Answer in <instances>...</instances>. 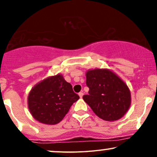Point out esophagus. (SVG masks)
I'll return each instance as SVG.
<instances>
[{
    "label": "esophagus",
    "instance_id": "obj_1",
    "mask_svg": "<svg viewBox=\"0 0 157 157\" xmlns=\"http://www.w3.org/2000/svg\"><path fill=\"white\" fill-rule=\"evenodd\" d=\"M79 96H80V98H82V96H83V92H82V91H81V92L79 93Z\"/></svg>",
    "mask_w": 157,
    "mask_h": 157
}]
</instances>
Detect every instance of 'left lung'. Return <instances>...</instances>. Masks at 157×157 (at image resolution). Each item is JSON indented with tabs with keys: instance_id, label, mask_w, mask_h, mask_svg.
<instances>
[{
	"instance_id": "8db88e82",
	"label": "left lung",
	"mask_w": 157,
	"mask_h": 157,
	"mask_svg": "<svg viewBox=\"0 0 157 157\" xmlns=\"http://www.w3.org/2000/svg\"><path fill=\"white\" fill-rule=\"evenodd\" d=\"M89 94L82 97L95 114L105 121L120 120L131 106V91L123 80L107 68L86 73Z\"/></svg>"
}]
</instances>
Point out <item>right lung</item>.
I'll return each mask as SVG.
<instances>
[{
    "label": "right lung",
    "instance_id": "add662e5",
    "mask_svg": "<svg viewBox=\"0 0 157 157\" xmlns=\"http://www.w3.org/2000/svg\"><path fill=\"white\" fill-rule=\"evenodd\" d=\"M80 97L62 75L48 77L31 89L28 108L37 121L47 125L59 123Z\"/></svg>",
    "mask_w": 157,
    "mask_h": 157
}]
</instances>
